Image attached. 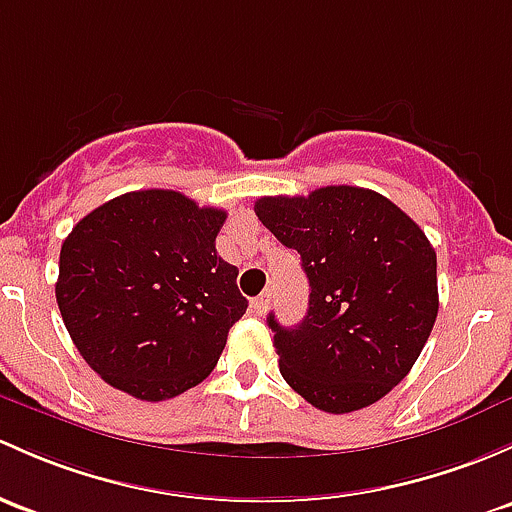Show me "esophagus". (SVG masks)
Returning a JSON list of instances; mask_svg holds the SVG:
<instances>
[{"label":"esophagus","instance_id":"34e87169","mask_svg":"<svg viewBox=\"0 0 512 512\" xmlns=\"http://www.w3.org/2000/svg\"><path fill=\"white\" fill-rule=\"evenodd\" d=\"M270 301H272V294L265 292L260 294L255 301H252V309H255V314H267V309H270Z\"/></svg>","mask_w":512,"mask_h":512}]
</instances>
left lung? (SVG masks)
Segmentation results:
<instances>
[{
	"instance_id": "left-lung-1",
	"label": "left lung",
	"mask_w": 512,
	"mask_h": 512,
	"mask_svg": "<svg viewBox=\"0 0 512 512\" xmlns=\"http://www.w3.org/2000/svg\"><path fill=\"white\" fill-rule=\"evenodd\" d=\"M255 213L299 252L311 287L301 324L267 316L282 378L324 412L378 402L405 380L437 321V252L427 235L358 186L257 198Z\"/></svg>"
}]
</instances>
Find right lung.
Here are the masks:
<instances>
[{"instance_id": "right-lung-1", "label": "right lung", "mask_w": 512, "mask_h": 512, "mask_svg": "<svg viewBox=\"0 0 512 512\" xmlns=\"http://www.w3.org/2000/svg\"><path fill=\"white\" fill-rule=\"evenodd\" d=\"M225 218L147 188L102 203L63 240L58 309L107 385L161 402L211 375L247 309L238 267L215 252Z\"/></svg>"}]
</instances>
